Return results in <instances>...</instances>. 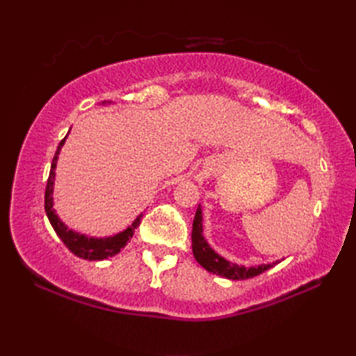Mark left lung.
<instances>
[{
    "label": "left lung",
    "instance_id": "8db88e82",
    "mask_svg": "<svg viewBox=\"0 0 356 356\" xmlns=\"http://www.w3.org/2000/svg\"><path fill=\"white\" fill-rule=\"evenodd\" d=\"M191 248L195 259L200 262L204 268L210 273H215L218 276H225L227 280H248L254 278V276L264 273L265 270L272 268L273 264H262L257 267H243V265H237L226 261L225 257L210 248L206 238L202 237V212L201 207H197L195 220H193V231H191Z\"/></svg>",
    "mask_w": 356,
    "mask_h": 356
}]
</instances>
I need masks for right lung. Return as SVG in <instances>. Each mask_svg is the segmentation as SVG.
I'll use <instances>...</instances> for the list:
<instances>
[{
    "instance_id": "1",
    "label": "right lung",
    "mask_w": 356,
    "mask_h": 356,
    "mask_svg": "<svg viewBox=\"0 0 356 356\" xmlns=\"http://www.w3.org/2000/svg\"><path fill=\"white\" fill-rule=\"evenodd\" d=\"M67 138V136H65ZM64 140L59 143L58 150L55 156H53L51 161V170H50V176H48L47 180V188H45V212L48 220H50L53 229L59 236V238L63 240L64 245L74 252L75 256L81 257V259H88V261H102V259L106 257H113L114 254L124 248L127 245L129 240L134 237L135 229L140 226L143 213L138 215V218L131 222V226H129L125 231L116 234L113 237H106V238H94V237H86L83 234L74 232L72 229H67V226L58 218V215L55 213V209H53V182H55V168H56V160H58V154L61 150Z\"/></svg>"
}]
</instances>
